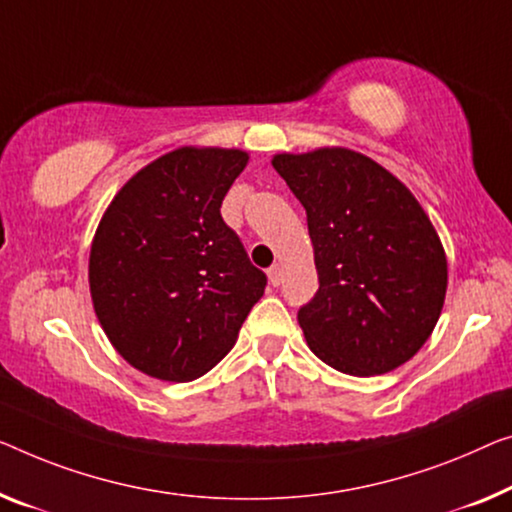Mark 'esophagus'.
Segmentation results:
<instances>
[{
    "mask_svg": "<svg viewBox=\"0 0 512 512\" xmlns=\"http://www.w3.org/2000/svg\"><path fill=\"white\" fill-rule=\"evenodd\" d=\"M269 282H271L273 287H278L280 282H282V269H280L278 264H273L271 269H269Z\"/></svg>",
    "mask_w": 512,
    "mask_h": 512,
    "instance_id": "esophagus-1",
    "label": "esophagus"
}]
</instances>
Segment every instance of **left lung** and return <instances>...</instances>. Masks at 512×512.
<instances>
[{
    "mask_svg": "<svg viewBox=\"0 0 512 512\" xmlns=\"http://www.w3.org/2000/svg\"><path fill=\"white\" fill-rule=\"evenodd\" d=\"M303 204L319 289L301 305L308 347L354 377L384 375L425 345L446 299V253L402 181L352 149L278 154Z\"/></svg>",
    "mask_w": 512,
    "mask_h": 512,
    "instance_id": "1",
    "label": "left lung"
}]
</instances>
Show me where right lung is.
<instances>
[{
  "instance_id": "add662e5",
  "label": "right lung",
  "mask_w": 512,
  "mask_h": 512,
  "mask_svg": "<svg viewBox=\"0 0 512 512\" xmlns=\"http://www.w3.org/2000/svg\"><path fill=\"white\" fill-rule=\"evenodd\" d=\"M241 149L181 147L114 195L91 243L89 289L112 347L144 375L193 381L234 347L266 276L220 216Z\"/></svg>"
}]
</instances>
